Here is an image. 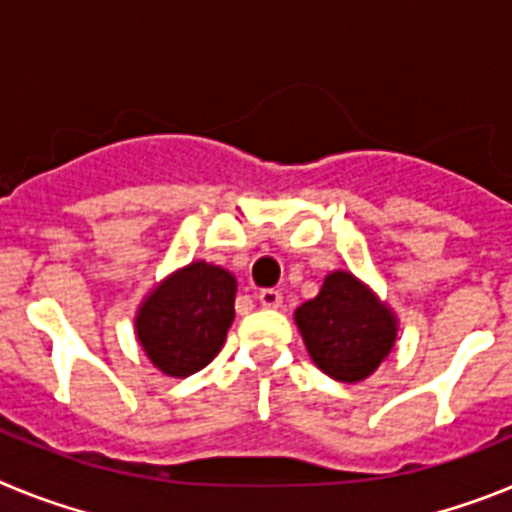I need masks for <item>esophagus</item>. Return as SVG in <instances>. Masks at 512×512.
<instances>
[{
	"label": "esophagus",
	"instance_id": "34e87169",
	"mask_svg": "<svg viewBox=\"0 0 512 512\" xmlns=\"http://www.w3.org/2000/svg\"><path fill=\"white\" fill-rule=\"evenodd\" d=\"M256 300H259V305L266 307V310H277V307H282V292H279V289H261L259 295H256Z\"/></svg>",
	"mask_w": 512,
	"mask_h": 512
}]
</instances>
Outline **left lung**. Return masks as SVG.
Instances as JSON below:
<instances>
[{
    "instance_id": "1",
    "label": "left lung",
    "mask_w": 512,
    "mask_h": 512,
    "mask_svg": "<svg viewBox=\"0 0 512 512\" xmlns=\"http://www.w3.org/2000/svg\"><path fill=\"white\" fill-rule=\"evenodd\" d=\"M295 323L320 372L346 384L372 377L400 333L395 310L346 269L330 271L318 297L297 307Z\"/></svg>"
}]
</instances>
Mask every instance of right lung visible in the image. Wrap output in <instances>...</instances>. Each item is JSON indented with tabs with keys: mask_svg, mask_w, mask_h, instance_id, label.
Masks as SVG:
<instances>
[{
	"mask_svg": "<svg viewBox=\"0 0 512 512\" xmlns=\"http://www.w3.org/2000/svg\"><path fill=\"white\" fill-rule=\"evenodd\" d=\"M238 282L228 269L192 261L171 271L135 310V338L166 377H189L220 354L235 318Z\"/></svg>",
	"mask_w": 512,
	"mask_h": 512,
	"instance_id": "obj_1",
	"label": "right lung"
}]
</instances>
